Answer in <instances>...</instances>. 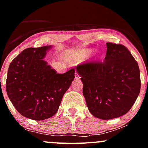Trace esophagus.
Masks as SVG:
<instances>
[{
  "label": "esophagus",
  "mask_w": 148,
  "mask_h": 148,
  "mask_svg": "<svg viewBox=\"0 0 148 148\" xmlns=\"http://www.w3.org/2000/svg\"><path fill=\"white\" fill-rule=\"evenodd\" d=\"M81 78L79 76V74H78V72L77 71H76L75 72V79H79Z\"/></svg>",
  "instance_id": "1"
}]
</instances>
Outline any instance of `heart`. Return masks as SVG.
Returning <instances> with one entry per match:
<instances>
[{
	"instance_id": "heart-1",
	"label": "heart",
	"mask_w": 148,
	"mask_h": 148,
	"mask_svg": "<svg viewBox=\"0 0 148 148\" xmlns=\"http://www.w3.org/2000/svg\"><path fill=\"white\" fill-rule=\"evenodd\" d=\"M92 53V50L91 49H83V50L81 51V54L84 57H86V56H89Z\"/></svg>"
}]
</instances>
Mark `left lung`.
Instances as JSON below:
<instances>
[{
	"instance_id": "obj_1",
	"label": "left lung",
	"mask_w": 148,
	"mask_h": 148,
	"mask_svg": "<svg viewBox=\"0 0 148 148\" xmlns=\"http://www.w3.org/2000/svg\"><path fill=\"white\" fill-rule=\"evenodd\" d=\"M107 46L103 62H88L77 66L88 109L101 120L127 113L141 86L138 64L127 48L110 42Z\"/></svg>"
}]
</instances>
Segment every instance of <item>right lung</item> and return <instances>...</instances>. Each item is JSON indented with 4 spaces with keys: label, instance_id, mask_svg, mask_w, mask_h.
<instances>
[{
    "label": "right lung",
    "instance_id": "1",
    "mask_svg": "<svg viewBox=\"0 0 148 148\" xmlns=\"http://www.w3.org/2000/svg\"><path fill=\"white\" fill-rule=\"evenodd\" d=\"M51 47L26 49L8 67L7 95L16 110L31 120H44L54 115L75 78L74 69L57 74L44 60Z\"/></svg>",
    "mask_w": 148,
    "mask_h": 148
}]
</instances>
